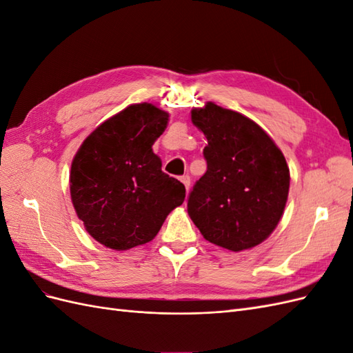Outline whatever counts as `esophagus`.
<instances>
[{
  "mask_svg": "<svg viewBox=\"0 0 353 353\" xmlns=\"http://www.w3.org/2000/svg\"><path fill=\"white\" fill-rule=\"evenodd\" d=\"M181 181H183V184L185 185L187 191L190 190V184H191V179H190V175H183L181 176Z\"/></svg>",
  "mask_w": 353,
  "mask_h": 353,
  "instance_id": "obj_1",
  "label": "esophagus"
}]
</instances>
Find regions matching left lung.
<instances>
[{
    "label": "left lung",
    "instance_id": "obj_1",
    "mask_svg": "<svg viewBox=\"0 0 353 353\" xmlns=\"http://www.w3.org/2000/svg\"><path fill=\"white\" fill-rule=\"evenodd\" d=\"M205 134L208 169L187 200L188 215L208 241L240 252L279 225L290 187L285 159L262 128L237 112L208 103L191 112Z\"/></svg>",
    "mask_w": 353,
    "mask_h": 353
}]
</instances>
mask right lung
Segmentation results:
<instances>
[{
  "instance_id": "obj_1",
  "label": "right lung",
  "mask_w": 353,
  "mask_h": 353,
  "mask_svg": "<svg viewBox=\"0 0 353 353\" xmlns=\"http://www.w3.org/2000/svg\"><path fill=\"white\" fill-rule=\"evenodd\" d=\"M169 114L132 104L101 123L74 156L70 196L78 218L99 243L128 250L156 237L185 187L162 170L152 145Z\"/></svg>"
}]
</instances>
